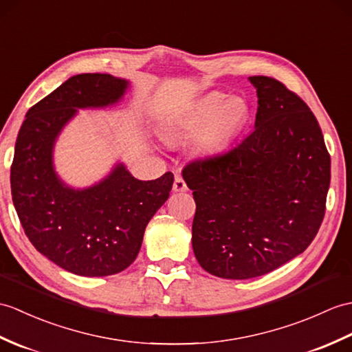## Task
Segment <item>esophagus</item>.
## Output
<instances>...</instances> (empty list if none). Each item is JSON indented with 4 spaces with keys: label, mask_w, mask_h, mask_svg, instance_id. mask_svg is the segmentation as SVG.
<instances>
[{
    "label": "esophagus",
    "mask_w": 352,
    "mask_h": 352,
    "mask_svg": "<svg viewBox=\"0 0 352 352\" xmlns=\"http://www.w3.org/2000/svg\"><path fill=\"white\" fill-rule=\"evenodd\" d=\"M173 190L174 192H186L187 190V184H186V182L183 179V177H179V175L175 177Z\"/></svg>",
    "instance_id": "obj_1"
}]
</instances>
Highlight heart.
I'll return each instance as SVG.
<instances>
[{
    "label": "heart",
    "instance_id": "1",
    "mask_svg": "<svg viewBox=\"0 0 352 352\" xmlns=\"http://www.w3.org/2000/svg\"><path fill=\"white\" fill-rule=\"evenodd\" d=\"M249 116V104L241 97L211 93L169 120L162 129V136L170 144L195 136L193 151L208 156L234 141L246 127Z\"/></svg>",
    "mask_w": 352,
    "mask_h": 352
}]
</instances>
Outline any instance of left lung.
<instances>
[{
    "instance_id": "8db88e82",
    "label": "left lung",
    "mask_w": 352,
    "mask_h": 352,
    "mask_svg": "<svg viewBox=\"0 0 352 352\" xmlns=\"http://www.w3.org/2000/svg\"><path fill=\"white\" fill-rule=\"evenodd\" d=\"M255 130L222 156L183 169L196 213L192 248L223 279H252L303 253L322 223L330 154L309 106L279 80L250 76Z\"/></svg>"
}]
</instances>
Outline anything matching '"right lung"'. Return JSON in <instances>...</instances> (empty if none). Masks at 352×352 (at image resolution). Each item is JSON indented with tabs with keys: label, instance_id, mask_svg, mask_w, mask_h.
<instances>
[{
	"label": "right lung",
	"instance_id": "obj_1",
	"mask_svg": "<svg viewBox=\"0 0 352 352\" xmlns=\"http://www.w3.org/2000/svg\"><path fill=\"white\" fill-rule=\"evenodd\" d=\"M129 85L106 73L72 76L30 108L16 139L10 184L23 231L42 255L78 276H111L132 264L173 189L170 173L141 182L124 163L85 189L65 184L54 168L56 138L78 109L116 104Z\"/></svg>",
	"mask_w": 352,
	"mask_h": 352
}]
</instances>
